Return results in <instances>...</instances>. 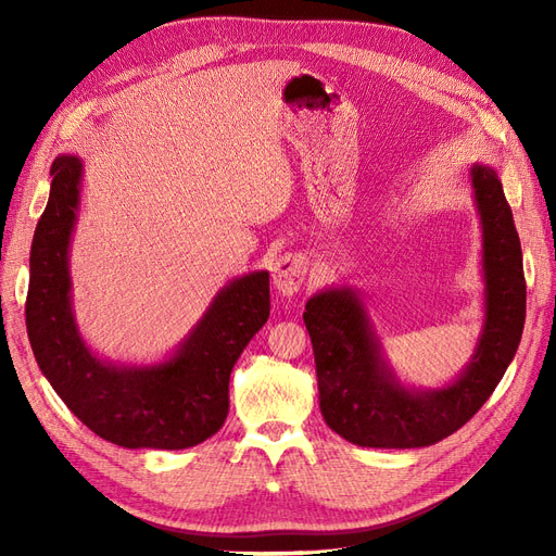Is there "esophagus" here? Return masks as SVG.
Listing matches in <instances>:
<instances>
[{
    "instance_id": "obj_1",
    "label": "esophagus",
    "mask_w": 556,
    "mask_h": 556,
    "mask_svg": "<svg viewBox=\"0 0 556 556\" xmlns=\"http://www.w3.org/2000/svg\"><path fill=\"white\" fill-rule=\"evenodd\" d=\"M306 257H301L299 252H285V255L274 266V288L282 296H292L301 290V282L306 278Z\"/></svg>"
}]
</instances>
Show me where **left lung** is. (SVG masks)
<instances>
[{"label":"left lung","instance_id":"1","mask_svg":"<svg viewBox=\"0 0 556 556\" xmlns=\"http://www.w3.org/2000/svg\"><path fill=\"white\" fill-rule=\"evenodd\" d=\"M482 225L484 325L462 376L441 390H408L387 366L362 299L331 288L308 299L319 410L331 431L362 447H425L462 429L513 362L527 315L521 245L503 185L490 166L470 169Z\"/></svg>","mask_w":556,"mask_h":556}]
</instances>
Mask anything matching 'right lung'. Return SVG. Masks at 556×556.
Segmentation results:
<instances>
[{
    "mask_svg": "<svg viewBox=\"0 0 556 556\" xmlns=\"http://www.w3.org/2000/svg\"><path fill=\"white\" fill-rule=\"evenodd\" d=\"M83 164L62 155L50 166V197L29 250L27 336L41 374L83 425L121 447L185 450L220 429L229 376L271 311L268 271L231 280L176 355L153 366H117L92 355L72 313L70 241Z\"/></svg>",
    "mask_w": 556,
    "mask_h": 556,
    "instance_id": "obj_1",
    "label": "right lung"
}]
</instances>
